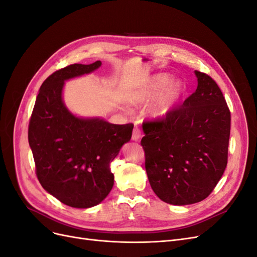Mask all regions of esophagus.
Segmentation results:
<instances>
[{"label": "esophagus", "mask_w": 257, "mask_h": 257, "mask_svg": "<svg viewBox=\"0 0 257 257\" xmlns=\"http://www.w3.org/2000/svg\"><path fill=\"white\" fill-rule=\"evenodd\" d=\"M141 135H142L141 128H139L138 126H135L133 130V134H132V139L137 142V141H139V138H141Z\"/></svg>", "instance_id": "esophagus-1"}]
</instances>
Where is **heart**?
Returning a JSON list of instances; mask_svg holds the SVG:
<instances>
[{"mask_svg": "<svg viewBox=\"0 0 257 257\" xmlns=\"http://www.w3.org/2000/svg\"><path fill=\"white\" fill-rule=\"evenodd\" d=\"M169 81H170V78L168 75L157 76L150 82V84L148 85L147 90H145L143 93H141V94L136 95L133 98V100H135V102H142V100L148 99L149 97L153 96L154 94H157V93L160 92L162 89H164L169 83ZM182 92H183V85L181 82H175L172 85H169V87L166 89V91L164 92V94H163L162 97L160 98L155 111L158 113L165 112L177 102L179 98H180Z\"/></svg>", "mask_w": 257, "mask_h": 257, "instance_id": "b5f03b06", "label": "heart"}]
</instances>
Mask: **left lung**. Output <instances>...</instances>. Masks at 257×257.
<instances>
[{"mask_svg": "<svg viewBox=\"0 0 257 257\" xmlns=\"http://www.w3.org/2000/svg\"><path fill=\"white\" fill-rule=\"evenodd\" d=\"M196 91L162 118L143 123L145 167L152 190L172 205L207 198L227 165L230 111L219 85L195 71Z\"/></svg>", "mask_w": 257, "mask_h": 257, "instance_id": "left-lung-1", "label": "left lung"}]
</instances>
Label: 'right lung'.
I'll return each mask as SVG.
<instances>
[{
  "instance_id": "right-lung-1",
  "label": "right lung",
  "mask_w": 257,
  "mask_h": 257,
  "mask_svg": "<svg viewBox=\"0 0 257 257\" xmlns=\"http://www.w3.org/2000/svg\"><path fill=\"white\" fill-rule=\"evenodd\" d=\"M102 64H71L51 74L36 97L28 138L35 173L43 188L74 208L99 204L112 189L110 163L130 142L134 124L80 119L62 100L64 80L88 74Z\"/></svg>"
}]
</instances>
